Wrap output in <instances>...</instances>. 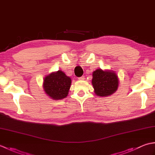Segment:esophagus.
<instances>
[{
    "label": "esophagus",
    "mask_w": 155,
    "mask_h": 155,
    "mask_svg": "<svg viewBox=\"0 0 155 155\" xmlns=\"http://www.w3.org/2000/svg\"><path fill=\"white\" fill-rule=\"evenodd\" d=\"M84 77H78V80H80V81H83V80H84Z\"/></svg>",
    "instance_id": "esophagus-1"
}]
</instances>
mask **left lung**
Instances as JSON below:
<instances>
[{"label":"left lung","instance_id":"obj_1","mask_svg":"<svg viewBox=\"0 0 155 155\" xmlns=\"http://www.w3.org/2000/svg\"><path fill=\"white\" fill-rule=\"evenodd\" d=\"M92 84L94 93L98 96H109L117 90L118 77L113 71H103L101 69H97L93 72Z\"/></svg>","mask_w":155,"mask_h":155}]
</instances>
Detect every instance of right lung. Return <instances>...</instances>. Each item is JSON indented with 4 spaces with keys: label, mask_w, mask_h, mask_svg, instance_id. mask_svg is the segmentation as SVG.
Segmentation results:
<instances>
[{
    "label": "right lung",
    "mask_w": 155,
    "mask_h": 155,
    "mask_svg": "<svg viewBox=\"0 0 155 155\" xmlns=\"http://www.w3.org/2000/svg\"><path fill=\"white\" fill-rule=\"evenodd\" d=\"M44 90L54 100L62 99L67 96L71 84V79L63 72L58 71L47 76L43 83Z\"/></svg>",
    "instance_id": "add662e5"
}]
</instances>
